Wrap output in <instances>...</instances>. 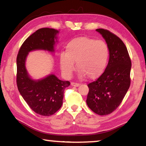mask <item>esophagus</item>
Returning a JSON list of instances; mask_svg holds the SVG:
<instances>
[{"mask_svg":"<svg viewBox=\"0 0 146 146\" xmlns=\"http://www.w3.org/2000/svg\"><path fill=\"white\" fill-rule=\"evenodd\" d=\"M71 85L72 86H74V87H79V83H75V82H71Z\"/></svg>","mask_w":146,"mask_h":146,"instance_id":"1","label":"esophagus"}]
</instances>
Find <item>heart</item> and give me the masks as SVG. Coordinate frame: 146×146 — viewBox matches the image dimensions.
Instances as JSON below:
<instances>
[{"mask_svg":"<svg viewBox=\"0 0 146 146\" xmlns=\"http://www.w3.org/2000/svg\"><path fill=\"white\" fill-rule=\"evenodd\" d=\"M109 57V48L103 40L87 36L75 38L66 46V52L60 55V65L66 77L71 76L75 69V63L81 77L89 79L98 78L106 67Z\"/></svg>","mask_w":146,"mask_h":146,"instance_id":"1","label":"heart"}]
</instances>
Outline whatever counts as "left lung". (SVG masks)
<instances>
[{"instance_id":"1","label":"left lung","mask_w":146,"mask_h":146,"mask_svg":"<svg viewBox=\"0 0 146 146\" xmlns=\"http://www.w3.org/2000/svg\"><path fill=\"white\" fill-rule=\"evenodd\" d=\"M108 44L110 59L99 78L89 83L87 104L100 115L111 113L123 100L130 86L131 61L123 42L110 31L96 29Z\"/></svg>"}]
</instances>
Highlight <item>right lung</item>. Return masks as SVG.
<instances>
[{
  "instance_id": "1",
  "label": "right lung",
  "mask_w": 146,
  "mask_h": 146,
  "mask_svg": "<svg viewBox=\"0 0 146 146\" xmlns=\"http://www.w3.org/2000/svg\"><path fill=\"white\" fill-rule=\"evenodd\" d=\"M58 33L54 29H38L25 40L17 57V84L19 92L31 110L42 116L53 115L61 108L64 91L70 82L60 80L55 75L33 80L27 73L25 61L31 50L53 52Z\"/></svg>"
}]
</instances>
